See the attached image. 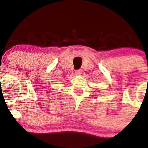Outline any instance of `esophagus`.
Returning <instances> with one entry per match:
<instances>
[{"instance_id":"esophagus-1","label":"esophagus","mask_w":148,"mask_h":148,"mask_svg":"<svg viewBox=\"0 0 148 148\" xmlns=\"http://www.w3.org/2000/svg\"><path fill=\"white\" fill-rule=\"evenodd\" d=\"M82 69H78V70H76L75 71V74H77V75H79V74H82Z\"/></svg>"}]
</instances>
